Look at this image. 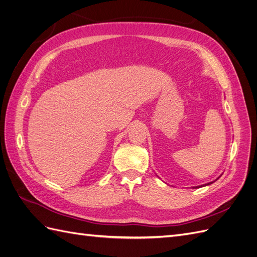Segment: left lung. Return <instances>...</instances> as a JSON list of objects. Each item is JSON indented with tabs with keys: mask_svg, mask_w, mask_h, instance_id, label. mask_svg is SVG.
Here are the masks:
<instances>
[{
	"mask_svg": "<svg viewBox=\"0 0 257 257\" xmlns=\"http://www.w3.org/2000/svg\"><path fill=\"white\" fill-rule=\"evenodd\" d=\"M217 179H219V177H218ZM217 179H216V180H217ZM216 180H213V181H210V183H208V184H206V185H203V187H204V186H208V185H211V184H212V183H214V181H216ZM200 187H202V186H200ZM193 188H198V187H193Z\"/></svg>",
	"mask_w": 257,
	"mask_h": 257,
	"instance_id": "1",
	"label": "left lung"
}]
</instances>
